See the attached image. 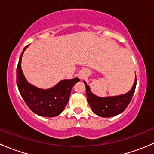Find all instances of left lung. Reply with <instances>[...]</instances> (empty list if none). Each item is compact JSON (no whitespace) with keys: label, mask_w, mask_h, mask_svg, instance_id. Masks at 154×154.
<instances>
[{"label":"left lung","mask_w":154,"mask_h":154,"mask_svg":"<svg viewBox=\"0 0 154 154\" xmlns=\"http://www.w3.org/2000/svg\"><path fill=\"white\" fill-rule=\"evenodd\" d=\"M87 101L93 112L103 118L113 117L123 112L133 97L136 86V76L131 89L125 94L112 97H100L93 94L85 81Z\"/></svg>","instance_id":"8db88e82"}]
</instances>
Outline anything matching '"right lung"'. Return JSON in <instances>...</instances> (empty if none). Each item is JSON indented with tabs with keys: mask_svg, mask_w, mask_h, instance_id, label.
Here are the masks:
<instances>
[{
	"mask_svg": "<svg viewBox=\"0 0 154 154\" xmlns=\"http://www.w3.org/2000/svg\"><path fill=\"white\" fill-rule=\"evenodd\" d=\"M29 45L24 48L20 56L17 66V86L26 104L34 113L44 117H54L64 110L69 100L71 88L80 81V79L75 77L61 80L48 89H42L29 84L24 77L21 66L23 53Z\"/></svg>",
	"mask_w": 154,
	"mask_h": 154,
	"instance_id": "right-lung-1",
	"label": "right lung"
}]
</instances>
